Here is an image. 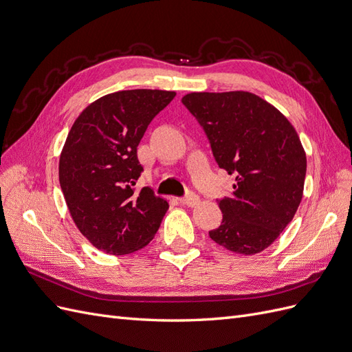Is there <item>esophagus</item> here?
I'll return each mask as SVG.
<instances>
[{
	"mask_svg": "<svg viewBox=\"0 0 352 352\" xmlns=\"http://www.w3.org/2000/svg\"><path fill=\"white\" fill-rule=\"evenodd\" d=\"M179 201L182 202V204L188 206V207H195V206L199 204V197L195 195V194H188L184 198H179Z\"/></svg>",
	"mask_w": 352,
	"mask_h": 352,
	"instance_id": "1",
	"label": "esophagus"
}]
</instances>
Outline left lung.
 Masks as SVG:
<instances>
[{
    "label": "left lung",
    "instance_id": "8db88e82",
    "mask_svg": "<svg viewBox=\"0 0 352 352\" xmlns=\"http://www.w3.org/2000/svg\"><path fill=\"white\" fill-rule=\"evenodd\" d=\"M182 102L204 127L219 167L236 176L232 195L219 201L223 220L210 238L236 254L261 252L301 204L300 136L274 105L247 91L190 92Z\"/></svg>",
    "mask_w": 352,
    "mask_h": 352
}]
</instances>
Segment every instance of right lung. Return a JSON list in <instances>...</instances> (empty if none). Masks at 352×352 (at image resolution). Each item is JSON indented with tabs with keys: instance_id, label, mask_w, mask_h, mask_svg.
I'll list each match as a JSON object with an SVG mask.
<instances>
[{
	"instance_id": "right-lung-1",
	"label": "right lung",
	"mask_w": 352,
	"mask_h": 352,
	"mask_svg": "<svg viewBox=\"0 0 352 352\" xmlns=\"http://www.w3.org/2000/svg\"><path fill=\"white\" fill-rule=\"evenodd\" d=\"M175 91L113 92L85 109L67 135L58 163L60 186L74 225L95 248L123 255L153 241L168 208L150 188L133 185L136 155L148 124Z\"/></svg>"
}]
</instances>
